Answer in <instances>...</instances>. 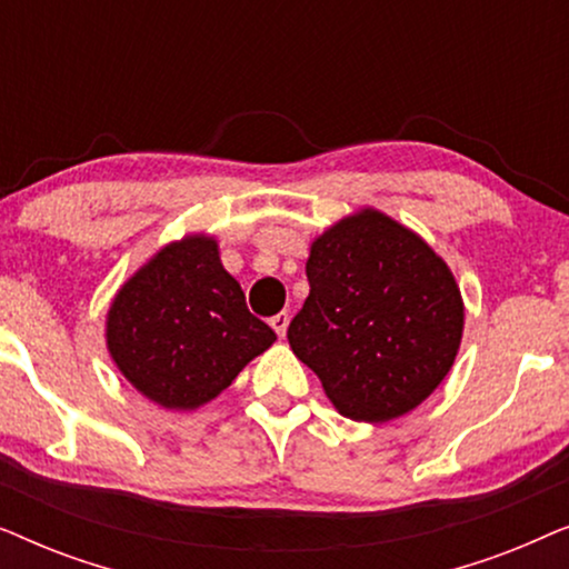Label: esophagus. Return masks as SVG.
I'll use <instances>...</instances> for the list:
<instances>
[{
	"instance_id": "34e87169",
	"label": "esophagus",
	"mask_w": 569,
	"mask_h": 569,
	"mask_svg": "<svg viewBox=\"0 0 569 569\" xmlns=\"http://www.w3.org/2000/svg\"><path fill=\"white\" fill-rule=\"evenodd\" d=\"M269 323H271V329L277 331V337H284L287 326H290V316H287V313H277L274 318H271Z\"/></svg>"
}]
</instances>
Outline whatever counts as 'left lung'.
I'll use <instances>...</instances> for the list:
<instances>
[{"instance_id":"1","label":"left lung","mask_w":569,"mask_h":569,"mask_svg":"<svg viewBox=\"0 0 569 569\" xmlns=\"http://www.w3.org/2000/svg\"><path fill=\"white\" fill-rule=\"evenodd\" d=\"M306 274L310 292L287 339L341 417L391 422L446 380L463 298L422 236L362 207L313 238Z\"/></svg>"}]
</instances>
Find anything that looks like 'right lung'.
<instances>
[{"label": "right lung", "mask_w": 569, "mask_h": 569, "mask_svg": "<svg viewBox=\"0 0 569 569\" xmlns=\"http://www.w3.org/2000/svg\"><path fill=\"white\" fill-rule=\"evenodd\" d=\"M277 341L248 313L238 279L207 232L170 240L113 295L106 347L144 399L193 411L217 399L253 357Z\"/></svg>", "instance_id": "1"}]
</instances>
